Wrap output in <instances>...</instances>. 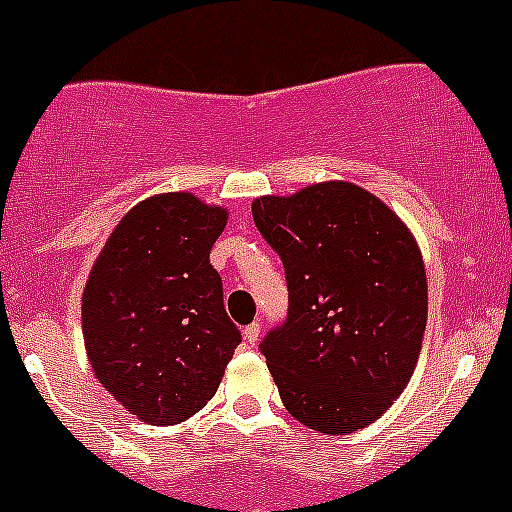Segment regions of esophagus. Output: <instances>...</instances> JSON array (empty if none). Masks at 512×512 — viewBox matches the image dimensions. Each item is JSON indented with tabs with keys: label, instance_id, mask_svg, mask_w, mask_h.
Segmentation results:
<instances>
[{
	"label": "esophagus",
	"instance_id": "obj_1",
	"mask_svg": "<svg viewBox=\"0 0 512 512\" xmlns=\"http://www.w3.org/2000/svg\"><path fill=\"white\" fill-rule=\"evenodd\" d=\"M242 337H245L247 345L255 347L257 340H260V325H257V322H252V325H247L245 330H242Z\"/></svg>",
	"mask_w": 512,
	"mask_h": 512
}]
</instances>
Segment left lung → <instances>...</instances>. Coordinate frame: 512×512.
I'll use <instances>...</instances> for the list:
<instances>
[{
  "mask_svg": "<svg viewBox=\"0 0 512 512\" xmlns=\"http://www.w3.org/2000/svg\"><path fill=\"white\" fill-rule=\"evenodd\" d=\"M290 290L285 325L262 342L287 413L325 435L375 423L400 398L423 350L425 262L380 197L330 180L252 202Z\"/></svg>",
  "mask_w": 512,
  "mask_h": 512,
  "instance_id": "left-lung-1",
  "label": "left lung"
}]
</instances>
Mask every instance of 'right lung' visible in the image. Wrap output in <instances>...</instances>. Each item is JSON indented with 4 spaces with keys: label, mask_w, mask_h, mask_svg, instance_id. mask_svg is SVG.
<instances>
[{
    "label": "right lung",
    "mask_w": 512,
    "mask_h": 512,
    "mask_svg": "<svg viewBox=\"0 0 512 512\" xmlns=\"http://www.w3.org/2000/svg\"><path fill=\"white\" fill-rule=\"evenodd\" d=\"M227 210L192 192L132 207L89 270L82 335L102 388L147 425H177L220 388L240 345L210 250Z\"/></svg>",
    "instance_id": "1"
}]
</instances>
